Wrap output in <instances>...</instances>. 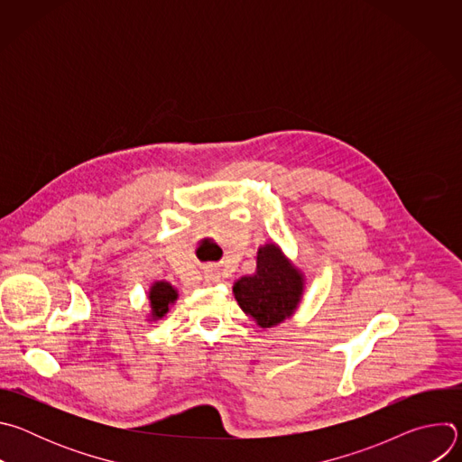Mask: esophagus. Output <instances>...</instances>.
<instances>
[{"instance_id": "34e87169", "label": "esophagus", "mask_w": 462, "mask_h": 462, "mask_svg": "<svg viewBox=\"0 0 462 462\" xmlns=\"http://www.w3.org/2000/svg\"><path fill=\"white\" fill-rule=\"evenodd\" d=\"M212 282H214V283H216V282H217V278H216V276H214V278H212Z\"/></svg>"}]
</instances>
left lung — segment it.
I'll return each instance as SVG.
<instances>
[{"mask_svg": "<svg viewBox=\"0 0 462 462\" xmlns=\"http://www.w3.org/2000/svg\"><path fill=\"white\" fill-rule=\"evenodd\" d=\"M303 292V276L291 265L276 245H265L257 252V269L234 283L239 307L259 327H274L292 316Z\"/></svg>", "mask_w": 462, "mask_h": 462, "instance_id": "obj_1", "label": "left lung"}]
</instances>
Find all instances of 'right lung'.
<instances>
[{
    "label": "right lung",
    "instance_id": "right-lung-1",
    "mask_svg": "<svg viewBox=\"0 0 462 462\" xmlns=\"http://www.w3.org/2000/svg\"><path fill=\"white\" fill-rule=\"evenodd\" d=\"M177 300V291L166 283L157 282L150 289V303H152V314L153 318H162L168 312V307Z\"/></svg>",
    "mask_w": 462,
    "mask_h": 462
}]
</instances>
